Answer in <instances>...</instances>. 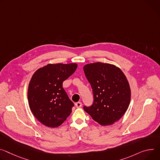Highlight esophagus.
I'll return each instance as SVG.
<instances>
[{"instance_id": "1", "label": "esophagus", "mask_w": 160, "mask_h": 160, "mask_svg": "<svg viewBox=\"0 0 160 160\" xmlns=\"http://www.w3.org/2000/svg\"><path fill=\"white\" fill-rule=\"evenodd\" d=\"M82 103L81 102H77L75 103V106L77 108H79V107H82Z\"/></svg>"}]
</instances>
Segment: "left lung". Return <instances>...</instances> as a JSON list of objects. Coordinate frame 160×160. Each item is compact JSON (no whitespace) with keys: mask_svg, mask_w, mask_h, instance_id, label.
Returning a JSON list of instances; mask_svg holds the SVG:
<instances>
[{"mask_svg":"<svg viewBox=\"0 0 160 160\" xmlns=\"http://www.w3.org/2000/svg\"><path fill=\"white\" fill-rule=\"evenodd\" d=\"M85 77L93 92V103L84 110L101 125H111L119 120L129 107L131 90L128 81L119 68L96 62L84 66Z\"/></svg>","mask_w":160,"mask_h":160,"instance_id":"1","label":"left lung"}]
</instances>
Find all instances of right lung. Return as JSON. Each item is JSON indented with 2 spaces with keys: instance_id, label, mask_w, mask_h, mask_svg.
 <instances>
[{
  "instance_id": "obj_1",
  "label": "right lung",
  "mask_w": 160,
  "mask_h": 160,
  "mask_svg": "<svg viewBox=\"0 0 160 160\" xmlns=\"http://www.w3.org/2000/svg\"><path fill=\"white\" fill-rule=\"evenodd\" d=\"M77 64H49L38 69L28 84V105L34 117L50 128L61 125L72 112L74 103L62 88Z\"/></svg>"
}]
</instances>
